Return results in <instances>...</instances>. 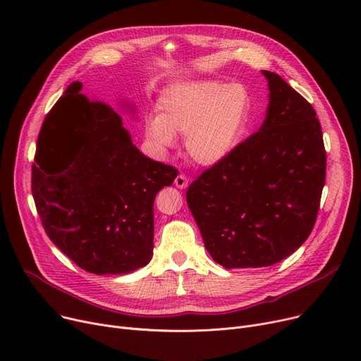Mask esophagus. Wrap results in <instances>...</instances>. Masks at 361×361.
Listing matches in <instances>:
<instances>
[{"instance_id": "esophagus-1", "label": "esophagus", "mask_w": 361, "mask_h": 361, "mask_svg": "<svg viewBox=\"0 0 361 361\" xmlns=\"http://www.w3.org/2000/svg\"><path fill=\"white\" fill-rule=\"evenodd\" d=\"M174 184H176V187H178V188H185V187L188 185V178H187L184 174H178V176L176 177V180H174Z\"/></svg>"}]
</instances>
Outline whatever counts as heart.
<instances>
[{"mask_svg":"<svg viewBox=\"0 0 361 361\" xmlns=\"http://www.w3.org/2000/svg\"><path fill=\"white\" fill-rule=\"evenodd\" d=\"M158 117L147 118V137L162 149L185 136L188 158L215 165L241 143L252 121V97L240 83L187 82L164 90Z\"/></svg>","mask_w":361,"mask_h":361,"instance_id":"b5f03b06","label":"heart"}]
</instances>
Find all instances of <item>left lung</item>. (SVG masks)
<instances>
[{
    "instance_id": "obj_1",
    "label": "left lung",
    "mask_w": 361,
    "mask_h": 361,
    "mask_svg": "<svg viewBox=\"0 0 361 361\" xmlns=\"http://www.w3.org/2000/svg\"><path fill=\"white\" fill-rule=\"evenodd\" d=\"M269 86L267 118L231 154L187 188L204 247L226 269L263 268L310 235L326 177V150L313 106L281 75Z\"/></svg>"
}]
</instances>
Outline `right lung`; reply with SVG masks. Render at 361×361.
I'll use <instances>...</instances> for the list:
<instances>
[{"instance_id": "obj_1", "label": "right lung", "mask_w": 361, "mask_h": 361, "mask_svg": "<svg viewBox=\"0 0 361 361\" xmlns=\"http://www.w3.org/2000/svg\"><path fill=\"white\" fill-rule=\"evenodd\" d=\"M73 82L42 123L32 195L51 241L79 268L128 274L154 250V202L178 171L145 157L108 104Z\"/></svg>"}]
</instances>
